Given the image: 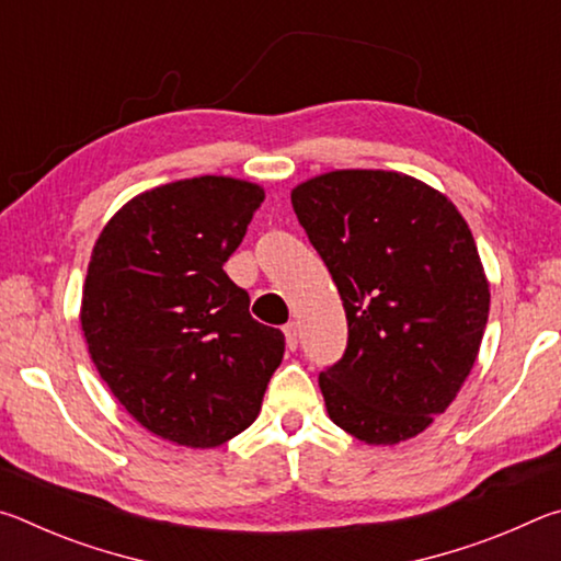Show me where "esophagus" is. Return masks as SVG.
I'll return each instance as SVG.
<instances>
[{
    "label": "esophagus",
    "mask_w": 561,
    "mask_h": 561,
    "mask_svg": "<svg viewBox=\"0 0 561 561\" xmlns=\"http://www.w3.org/2000/svg\"><path fill=\"white\" fill-rule=\"evenodd\" d=\"M284 336H287V348H289V351H297V344H299V327L294 324V321H289V324L284 327Z\"/></svg>",
    "instance_id": "esophagus-1"
}]
</instances>
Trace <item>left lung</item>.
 Instances as JSON below:
<instances>
[{
    "label": "left lung",
    "mask_w": 561,
    "mask_h": 561,
    "mask_svg": "<svg viewBox=\"0 0 561 561\" xmlns=\"http://www.w3.org/2000/svg\"><path fill=\"white\" fill-rule=\"evenodd\" d=\"M346 311L344 356L319 374L329 417L368 445L423 433L478 358L490 287L448 197L388 170H334L291 190Z\"/></svg>",
    "instance_id": "8db88e82"
}]
</instances>
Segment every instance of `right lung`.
I'll return each mask as SVG.
<instances>
[{
  "mask_svg": "<svg viewBox=\"0 0 561 561\" xmlns=\"http://www.w3.org/2000/svg\"><path fill=\"white\" fill-rule=\"evenodd\" d=\"M264 203L260 185L203 175L133 197L93 247L81 304L89 354L118 403L160 438L215 448L250 428L284 334L227 277Z\"/></svg>",
  "mask_w": 561,
  "mask_h": 561,
  "instance_id": "1",
  "label": "right lung"
}]
</instances>
